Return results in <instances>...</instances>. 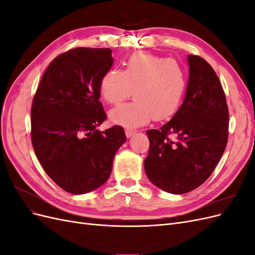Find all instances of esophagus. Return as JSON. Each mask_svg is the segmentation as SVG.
I'll list each match as a JSON object with an SVG mask.
<instances>
[{"instance_id": "1", "label": "esophagus", "mask_w": 255, "mask_h": 255, "mask_svg": "<svg viewBox=\"0 0 255 255\" xmlns=\"http://www.w3.org/2000/svg\"><path fill=\"white\" fill-rule=\"evenodd\" d=\"M125 132H126V136L127 137H130V136H133L135 133H136V130L135 129H133V128H126L125 129Z\"/></svg>"}]
</instances>
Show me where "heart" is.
<instances>
[{"label": "heart", "mask_w": 255, "mask_h": 255, "mask_svg": "<svg viewBox=\"0 0 255 255\" xmlns=\"http://www.w3.org/2000/svg\"><path fill=\"white\" fill-rule=\"evenodd\" d=\"M186 72L175 59L138 52L130 55L125 70L110 69L100 81L105 102L118 104L134 95V100L110 112L114 123L139 127L152 118L163 121L179 110L186 89Z\"/></svg>", "instance_id": "1"}]
</instances>
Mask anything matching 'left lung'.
<instances>
[{"label": "left lung", "mask_w": 255, "mask_h": 255, "mask_svg": "<svg viewBox=\"0 0 255 255\" xmlns=\"http://www.w3.org/2000/svg\"><path fill=\"white\" fill-rule=\"evenodd\" d=\"M187 60L189 79L180 110L166 125L146 132V176L174 195L194 190L210 177L229 137L227 99L217 74L202 57Z\"/></svg>", "instance_id": "left-lung-1"}]
</instances>
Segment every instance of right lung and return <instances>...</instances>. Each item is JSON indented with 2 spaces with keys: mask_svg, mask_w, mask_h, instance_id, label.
Instances as JSON below:
<instances>
[{
  "mask_svg": "<svg viewBox=\"0 0 255 255\" xmlns=\"http://www.w3.org/2000/svg\"><path fill=\"white\" fill-rule=\"evenodd\" d=\"M113 63L111 49L67 51L52 60L34 96L30 137L36 156L45 173L73 195L109 180L115 154L127 140L122 127L97 129L106 119L100 81Z\"/></svg>",
  "mask_w": 255,
  "mask_h": 255,
  "instance_id": "add662e5",
  "label": "right lung"
}]
</instances>
